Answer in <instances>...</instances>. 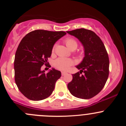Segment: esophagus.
I'll use <instances>...</instances> for the list:
<instances>
[{
    "instance_id": "34e87169",
    "label": "esophagus",
    "mask_w": 126,
    "mask_h": 126,
    "mask_svg": "<svg viewBox=\"0 0 126 126\" xmlns=\"http://www.w3.org/2000/svg\"><path fill=\"white\" fill-rule=\"evenodd\" d=\"M66 74H67V72H62V76H65Z\"/></svg>"
}]
</instances>
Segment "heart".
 <instances>
[{"mask_svg":"<svg viewBox=\"0 0 126 126\" xmlns=\"http://www.w3.org/2000/svg\"><path fill=\"white\" fill-rule=\"evenodd\" d=\"M65 44L69 49L73 46H77V42L75 39L72 38H68L66 39ZM73 64V61L69 58L64 57H59L54 61V64L57 69L62 71H66L69 68L71 65Z\"/></svg>","mask_w":126,"mask_h":126,"instance_id":"1","label":"heart"}]
</instances>
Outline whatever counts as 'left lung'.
<instances>
[{
	"label": "left lung",
	"instance_id": "1",
	"mask_svg": "<svg viewBox=\"0 0 126 126\" xmlns=\"http://www.w3.org/2000/svg\"><path fill=\"white\" fill-rule=\"evenodd\" d=\"M66 32L77 38L84 48V57L76 66L80 71L72 74L68 90L78 98H92L102 90L109 77L107 52L101 38L91 30L79 29Z\"/></svg>",
	"mask_w": 126,
	"mask_h": 126
}]
</instances>
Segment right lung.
<instances>
[{
  "mask_svg": "<svg viewBox=\"0 0 126 126\" xmlns=\"http://www.w3.org/2000/svg\"><path fill=\"white\" fill-rule=\"evenodd\" d=\"M66 33L36 30L22 38L16 52L14 62L15 82L21 93L32 101L50 96L61 72L52 68L47 73L41 70L47 64L55 43Z\"/></svg>",
  "mask_w": 126,
  "mask_h": 126,
  "instance_id": "1",
  "label": "right lung"
}]
</instances>
